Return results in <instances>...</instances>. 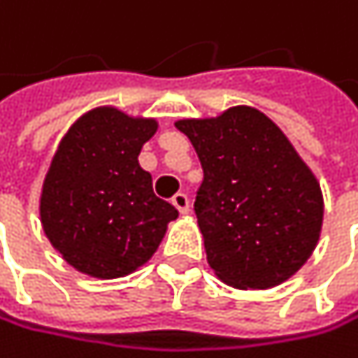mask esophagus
Listing matches in <instances>:
<instances>
[{"mask_svg":"<svg viewBox=\"0 0 358 358\" xmlns=\"http://www.w3.org/2000/svg\"><path fill=\"white\" fill-rule=\"evenodd\" d=\"M171 203L176 206V210L180 212V214H189V210H191V203H189L187 193H176V195L171 197Z\"/></svg>","mask_w":358,"mask_h":358,"instance_id":"1","label":"esophagus"}]
</instances>
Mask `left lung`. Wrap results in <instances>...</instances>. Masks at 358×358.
I'll list each match as a JSON object with an SVG mask.
<instances>
[{
	"label": "left lung",
	"mask_w": 358,
	"mask_h": 358,
	"mask_svg": "<svg viewBox=\"0 0 358 358\" xmlns=\"http://www.w3.org/2000/svg\"><path fill=\"white\" fill-rule=\"evenodd\" d=\"M176 127L203 167L195 214L214 273L239 289H268L296 275L317 248L323 195L287 136L252 106Z\"/></svg>",
	"instance_id": "obj_1"
}]
</instances>
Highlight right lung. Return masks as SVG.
<instances>
[{
    "mask_svg": "<svg viewBox=\"0 0 358 358\" xmlns=\"http://www.w3.org/2000/svg\"><path fill=\"white\" fill-rule=\"evenodd\" d=\"M155 119L100 106L79 117L58 144L41 191V227L79 273L117 279L157 252L178 210L152 193L138 163Z\"/></svg>",
    "mask_w": 358,
    "mask_h": 358,
    "instance_id": "1",
    "label": "right lung"
}]
</instances>
